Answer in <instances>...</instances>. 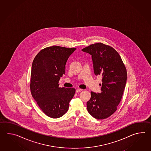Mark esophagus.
<instances>
[{"label":"esophagus","mask_w":151,"mask_h":151,"mask_svg":"<svg viewBox=\"0 0 151 151\" xmlns=\"http://www.w3.org/2000/svg\"><path fill=\"white\" fill-rule=\"evenodd\" d=\"M83 91L82 89H80V88H78L76 90V92L77 93H79V92H81Z\"/></svg>","instance_id":"34e87169"}]
</instances>
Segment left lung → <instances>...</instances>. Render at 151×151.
Instances as JSON below:
<instances>
[{"label": "left lung", "instance_id": "8db88e82", "mask_svg": "<svg viewBox=\"0 0 151 151\" xmlns=\"http://www.w3.org/2000/svg\"><path fill=\"white\" fill-rule=\"evenodd\" d=\"M92 56L95 75L102 76L101 93L91 92L87 109L96 119H106L116 110L127 81V72L119 53L112 47L96 43L81 50Z\"/></svg>", "mask_w": 151, "mask_h": 151}]
</instances>
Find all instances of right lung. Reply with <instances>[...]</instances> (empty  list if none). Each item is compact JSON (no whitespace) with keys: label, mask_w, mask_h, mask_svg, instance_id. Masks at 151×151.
<instances>
[{"label":"right lung","mask_w":151,"mask_h":151,"mask_svg":"<svg viewBox=\"0 0 151 151\" xmlns=\"http://www.w3.org/2000/svg\"><path fill=\"white\" fill-rule=\"evenodd\" d=\"M76 50L58 46L46 47L32 63L31 92L43 112L52 118H60L68 112L75 94L74 88L59 87L58 83L65 73L68 58Z\"/></svg>","instance_id":"1"}]
</instances>
